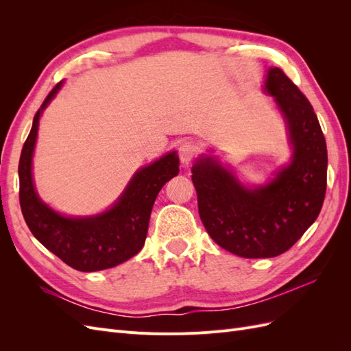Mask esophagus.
<instances>
[{
  "label": "esophagus",
  "mask_w": 351,
  "mask_h": 351,
  "mask_svg": "<svg viewBox=\"0 0 351 351\" xmlns=\"http://www.w3.org/2000/svg\"><path fill=\"white\" fill-rule=\"evenodd\" d=\"M197 146L193 141H184L178 146V156L182 159L183 165H189V162L196 156Z\"/></svg>",
  "instance_id": "1"
}]
</instances>
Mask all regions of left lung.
I'll return each instance as SVG.
<instances>
[{
	"label": "left lung",
	"instance_id": "8db88e82",
	"mask_svg": "<svg viewBox=\"0 0 351 351\" xmlns=\"http://www.w3.org/2000/svg\"><path fill=\"white\" fill-rule=\"evenodd\" d=\"M263 90L282 114L290 162L259 186L243 184L210 155H200L192 168L208 234L222 249L250 259L289 250L319 215L326 190V143L311 102L278 67L268 69Z\"/></svg>",
	"mask_w": 351,
	"mask_h": 351
}]
</instances>
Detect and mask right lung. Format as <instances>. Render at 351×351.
Returning a JSON list of instances; mask_svg holds the SVG:
<instances>
[{"mask_svg": "<svg viewBox=\"0 0 351 351\" xmlns=\"http://www.w3.org/2000/svg\"><path fill=\"white\" fill-rule=\"evenodd\" d=\"M62 83L56 84L34 117L30 133L19 161L20 206L26 224L39 243L69 267L95 272L117 267L143 247L154 202L162 186L178 174L176 151L137 169L121 196L107 210L90 217H67L42 200L34 184V159L39 119L56 98Z\"/></svg>", "mask_w": 351, "mask_h": 351, "instance_id": "obj_1", "label": "right lung"}]
</instances>
